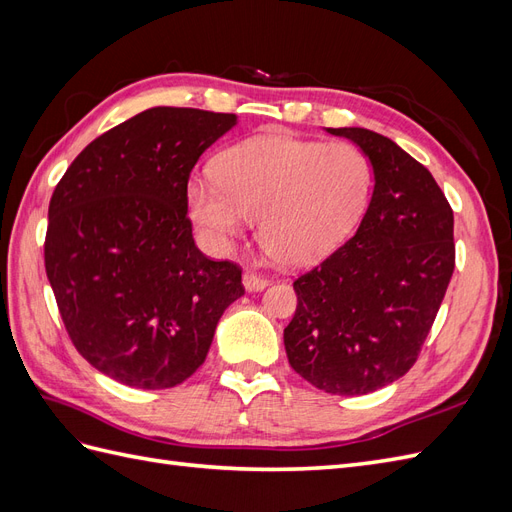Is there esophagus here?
I'll list each match as a JSON object with an SVG mask.
<instances>
[{"mask_svg":"<svg viewBox=\"0 0 512 512\" xmlns=\"http://www.w3.org/2000/svg\"><path fill=\"white\" fill-rule=\"evenodd\" d=\"M243 286L247 292H258V290H265L269 286V280H265V277L254 273V271H247L243 275Z\"/></svg>","mask_w":512,"mask_h":512,"instance_id":"esophagus-1","label":"esophagus"}]
</instances>
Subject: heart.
Masks as SVG:
<instances>
[{"instance_id": "obj_1", "label": "heart", "mask_w": 512, "mask_h": 512, "mask_svg": "<svg viewBox=\"0 0 512 512\" xmlns=\"http://www.w3.org/2000/svg\"><path fill=\"white\" fill-rule=\"evenodd\" d=\"M215 179L188 183V211L213 250H228L247 220L275 262L309 267L333 254L359 224L371 164L352 143L265 134L224 151Z\"/></svg>"}]
</instances>
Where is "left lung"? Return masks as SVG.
<instances>
[{
  "label": "left lung",
  "instance_id": "1",
  "mask_svg": "<svg viewBox=\"0 0 512 512\" xmlns=\"http://www.w3.org/2000/svg\"><path fill=\"white\" fill-rule=\"evenodd\" d=\"M359 147L374 194L354 237L294 282L284 329L292 369L331 395H367L414 365L455 269L453 209L429 170L391 138L327 128Z\"/></svg>",
  "mask_w": 512,
  "mask_h": 512
}]
</instances>
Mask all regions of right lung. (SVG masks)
<instances>
[{
    "instance_id": "1",
    "label": "right lung",
    "mask_w": 512,
    "mask_h": 512,
    "mask_svg": "<svg viewBox=\"0 0 512 512\" xmlns=\"http://www.w3.org/2000/svg\"><path fill=\"white\" fill-rule=\"evenodd\" d=\"M237 115L156 106L91 141L49 205L44 267L74 348L104 376L158 391L205 363L241 269L198 250L194 164Z\"/></svg>"
}]
</instances>
